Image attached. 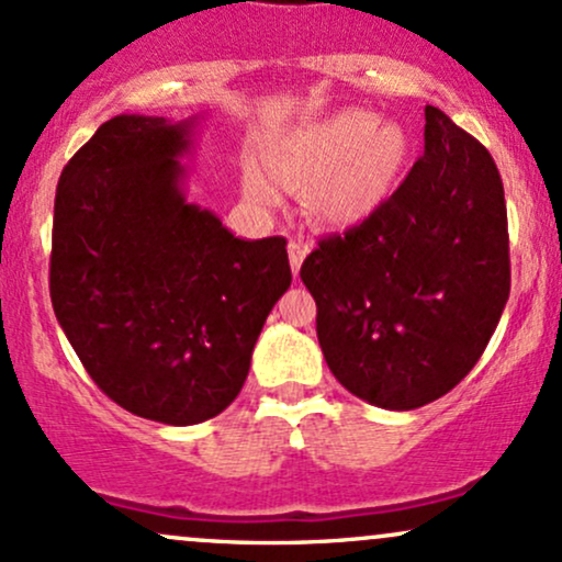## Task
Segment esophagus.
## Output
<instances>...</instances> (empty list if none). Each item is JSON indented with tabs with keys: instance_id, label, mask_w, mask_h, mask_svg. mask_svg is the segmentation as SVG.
Instances as JSON below:
<instances>
[{
	"instance_id": "obj_1",
	"label": "esophagus",
	"mask_w": 562,
	"mask_h": 562,
	"mask_svg": "<svg viewBox=\"0 0 562 562\" xmlns=\"http://www.w3.org/2000/svg\"><path fill=\"white\" fill-rule=\"evenodd\" d=\"M308 254V245L303 240H290L288 243V256H290V269H293V274L301 272V263L306 259Z\"/></svg>"
}]
</instances>
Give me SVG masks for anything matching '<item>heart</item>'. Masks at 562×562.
<instances>
[{"label": "heart", "instance_id": "b5f03b06", "mask_svg": "<svg viewBox=\"0 0 562 562\" xmlns=\"http://www.w3.org/2000/svg\"><path fill=\"white\" fill-rule=\"evenodd\" d=\"M412 160V137L398 121H378L346 108L295 128L269 153V173L250 169L248 192L274 203L280 187H303V209L314 222L353 229L393 198Z\"/></svg>", "mask_w": 562, "mask_h": 562}]
</instances>
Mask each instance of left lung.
<instances>
[{"label": "left lung", "instance_id": "1", "mask_svg": "<svg viewBox=\"0 0 562 562\" xmlns=\"http://www.w3.org/2000/svg\"><path fill=\"white\" fill-rule=\"evenodd\" d=\"M301 280L338 383L417 409L473 370L509 299L505 187L494 158L425 105V153L370 222L319 240Z\"/></svg>", "mask_w": 562, "mask_h": 562}]
</instances>
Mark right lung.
Masks as SVG:
<instances>
[{
	"instance_id": "add662e5",
	"label": "right lung",
	"mask_w": 562,
	"mask_h": 562,
	"mask_svg": "<svg viewBox=\"0 0 562 562\" xmlns=\"http://www.w3.org/2000/svg\"><path fill=\"white\" fill-rule=\"evenodd\" d=\"M195 128L115 115L68 160L55 195V317L105 396L164 425L235 402L293 280L285 237L243 240L187 200Z\"/></svg>"
}]
</instances>
